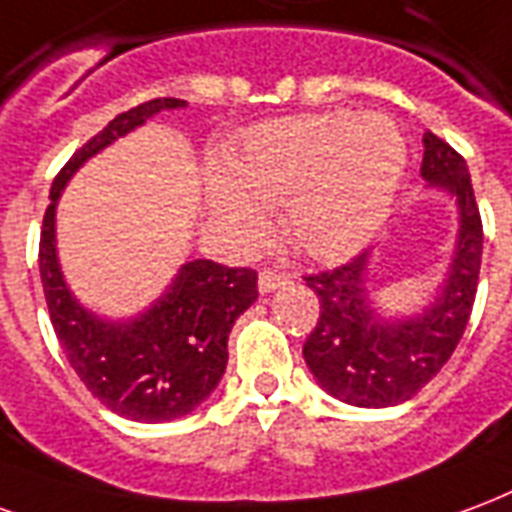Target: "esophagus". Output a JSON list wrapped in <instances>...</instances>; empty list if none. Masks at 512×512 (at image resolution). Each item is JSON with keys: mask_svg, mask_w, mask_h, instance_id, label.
I'll return each instance as SVG.
<instances>
[{"mask_svg": "<svg viewBox=\"0 0 512 512\" xmlns=\"http://www.w3.org/2000/svg\"><path fill=\"white\" fill-rule=\"evenodd\" d=\"M289 283V275L281 270H261L259 272V292L267 294L272 289H278V286H286Z\"/></svg>", "mask_w": 512, "mask_h": 512, "instance_id": "1", "label": "esophagus"}]
</instances>
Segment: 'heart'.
Returning <instances> with one entry per match:
<instances>
[{
	"instance_id": "obj_1",
	"label": "heart",
	"mask_w": 512,
	"mask_h": 512,
	"mask_svg": "<svg viewBox=\"0 0 512 512\" xmlns=\"http://www.w3.org/2000/svg\"><path fill=\"white\" fill-rule=\"evenodd\" d=\"M406 166L401 133L382 114H305L251 130L212 177V218L242 248L270 234L286 207L292 242L338 261L371 242Z\"/></svg>"
}]
</instances>
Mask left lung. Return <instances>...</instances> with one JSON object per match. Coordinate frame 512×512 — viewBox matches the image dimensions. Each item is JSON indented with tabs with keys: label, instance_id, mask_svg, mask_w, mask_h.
Here are the masks:
<instances>
[{
	"label": "left lung",
	"instance_id": "obj_1",
	"mask_svg": "<svg viewBox=\"0 0 512 512\" xmlns=\"http://www.w3.org/2000/svg\"><path fill=\"white\" fill-rule=\"evenodd\" d=\"M420 174L458 204V242L445 286L431 308L387 322L368 300V253L341 267L308 275L319 319L302 357L316 382L352 406H395L431 382L450 360L469 324L483 259V220L466 160L431 130L423 136Z\"/></svg>",
	"mask_w": 512,
	"mask_h": 512
}]
</instances>
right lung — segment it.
Wrapping results in <instances>:
<instances>
[{"mask_svg": "<svg viewBox=\"0 0 512 512\" xmlns=\"http://www.w3.org/2000/svg\"><path fill=\"white\" fill-rule=\"evenodd\" d=\"M182 106L185 100L177 98L147 100L117 114L76 149L51 185L40 231V281L67 363L100 404L138 423L185 417L210 398L229 363L231 327L259 297V275L251 267L188 261L149 311L130 322H106L81 308L67 289L57 261L54 220L67 179L92 155L163 108Z\"/></svg>", "mask_w": 512, "mask_h": 512, "instance_id": "right-lung-1", "label": "right lung"}]
</instances>
